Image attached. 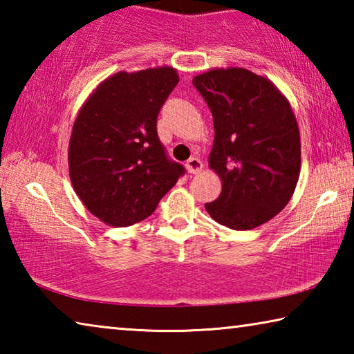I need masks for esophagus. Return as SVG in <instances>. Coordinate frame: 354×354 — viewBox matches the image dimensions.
<instances>
[{
    "label": "esophagus",
    "instance_id": "34e87169",
    "mask_svg": "<svg viewBox=\"0 0 354 354\" xmlns=\"http://www.w3.org/2000/svg\"><path fill=\"white\" fill-rule=\"evenodd\" d=\"M189 173H200L203 170V162L198 158H190L187 162H185Z\"/></svg>",
    "mask_w": 354,
    "mask_h": 354
}]
</instances>
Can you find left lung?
Masks as SVG:
<instances>
[{"instance_id":"1","label":"left lung","mask_w":354,"mask_h":354,"mask_svg":"<svg viewBox=\"0 0 354 354\" xmlns=\"http://www.w3.org/2000/svg\"><path fill=\"white\" fill-rule=\"evenodd\" d=\"M214 118L209 167L221 194L209 215L245 231L283 211L297 187L301 143L289 101L266 77L245 68H215L194 77Z\"/></svg>"}]
</instances>
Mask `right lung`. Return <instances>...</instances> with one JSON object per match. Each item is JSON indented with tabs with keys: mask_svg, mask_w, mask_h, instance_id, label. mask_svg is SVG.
<instances>
[{
	"mask_svg": "<svg viewBox=\"0 0 354 354\" xmlns=\"http://www.w3.org/2000/svg\"><path fill=\"white\" fill-rule=\"evenodd\" d=\"M178 82L170 67L120 71L101 82L77 113L70 179L84 206L104 223L145 220L185 173L158 136L160 107Z\"/></svg>",
	"mask_w": 354,
	"mask_h": 354,
	"instance_id": "1",
	"label": "right lung"
}]
</instances>
